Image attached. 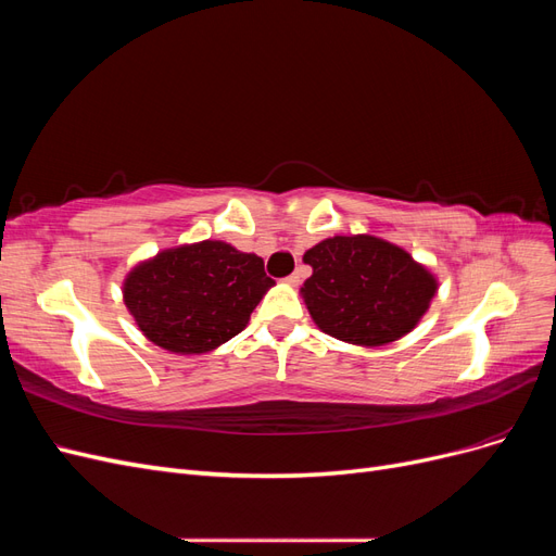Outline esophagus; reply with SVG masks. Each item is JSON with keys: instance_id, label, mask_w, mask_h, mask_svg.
Here are the masks:
<instances>
[{"instance_id": "34e87169", "label": "esophagus", "mask_w": 556, "mask_h": 556, "mask_svg": "<svg viewBox=\"0 0 556 556\" xmlns=\"http://www.w3.org/2000/svg\"><path fill=\"white\" fill-rule=\"evenodd\" d=\"M285 282H288V285H292V288H296V285L301 282V274L296 271V274H292V276H288V278H285Z\"/></svg>"}]
</instances>
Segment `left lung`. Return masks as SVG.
<instances>
[{"label": "left lung", "instance_id": "left-lung-1", "mask_svg": "<svg viewBox=\"0 0 556 556\" xmlns=\"http://www.w3.org/2000/svg\"><path fill=\"white\" fill-rule=\"evenodd\" d=\"M313 276L301 296L313 323L333 339L380 348L410 333L429 311L439 280L403 248L355 233L306 250Z\"/></svg>", "mask_w": 556, "mask_h": 556}]
</instances>
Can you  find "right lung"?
<instances>
[{"instance_id": "1", "label": "right lung", "mask_w": 556, "mask_h": 556, "mask_svg": "<svg viewBox=\"0 0 556 556\" xmlns=\"http://www.w3.org/2000/svg\"><path fill=\"white\" fill-rule=\"evenodd\" d=\"M274 285L262 257L225 241H199L139 262L123 282V299L148 341L174 355H204L248 327Z\"/></svg>"}]
</instances>
